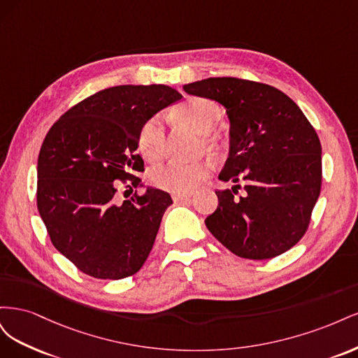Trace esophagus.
<instances>
[{
	"label": "esophagus",
	"mask_w": 358,
	"mask_h": 358,
	"mask_svg": "<svg viewBox=\"0 0 358 358\" xmlns=\"http://www.w3.org/2000/svg\"><path fill=\"white\" fill-rule=\"evenodd\" d=\"M192 196L191 192H182V194H173V200L175 201H182V200H188Z\"/></svg>",
	"instance_id": "1"
}]
</instances>
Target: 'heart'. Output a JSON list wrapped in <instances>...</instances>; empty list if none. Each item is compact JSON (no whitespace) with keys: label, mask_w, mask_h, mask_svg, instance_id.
Segmentation results:
<instances>
[{"label":"heart","mask_w":358,"mask_h":358,"mask_svg":"<svg viewBox=\"0 0 358 358\" xmlns=\"http://www.w3.org/2000/svg\"><path fill=\"white\" fill-rule=\"evenodd\" d=\"M175 115L180 121L191 125L196 131L206 134L204 145L213 148L218 145V137L210 131L218 127L222 119L221 106L204 96H192V99L182 103L176 107ZM138 150L145 159L150 162L159 161L166 154V127L159 116H152L146 119L140 127ZM210 167L206 162H192V164H183V162H167V164L158 166L149 171V182L158 189L182 194L189 192L196 188L199 183L209 176Z\"/></svg>","instance_id":"b5f03b06"}]
</instances>
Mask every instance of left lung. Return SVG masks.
I'll return each mask as SVG.
<instances>
[{
	"mask_svg": "<svg viewBox=\"0 0 358 358\" xmlns=\"http://www.w3.org/2000/svg\"><path fill=\"white\" fill-rule=\"evenodd\" d=\"M189 95L218 101L230 117V155L220 179L245 182L216 189L218 208L206 227L229 251L268 259L294 246L310 222L322 179L315 128L288 95L273 86L209 78L183 86Z\"/></svg>",
	"mask_w": 358,
	"mask_h": 358,
	"instance_id": "1",
	"label": "left lung"
}]
</instances>
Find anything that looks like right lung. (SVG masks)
I'll return each mask as SVG.
<instances>
[{
	"label": "right lung",
	"mask_w": 358,
	"mask_h": 358,
	"mask_svg": "<svg viewBox=\"0 0 358 358\" xmlns=\"http://www.w3.org/2000/svg\"><path fill=\"white\" fill-rule=\"evenodd\" d=\"M182 95L166 85H121L74 104L46 134L37 162V209L50 241L85 275L124 279L154 246L169 192L148 188L115 203L119 182L142 185L137 137L146 119Z\"/></svg>",
	"instance_id": "right-lung-1"
}]
</instances>
